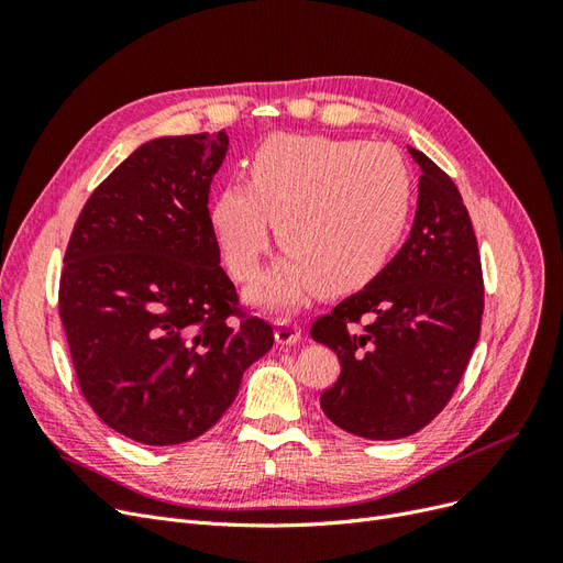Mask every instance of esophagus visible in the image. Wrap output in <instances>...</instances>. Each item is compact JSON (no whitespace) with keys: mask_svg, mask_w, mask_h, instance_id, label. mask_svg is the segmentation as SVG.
I'll return each instance as SVG.
<instances>
[{"mask_svg":"<svg viewBox=\"0 0 563 563\" xmlns=\"http://www.w3.org/2000/svg\"><path fill=\"white\" fill-rule=\"evenodd\" d=\"M300 327L298 323H291V321H277L275 327V340L277 345H296L300 340Z\"/></svg>","mask_w":563,"mask_h":563,"instance_id":"34e87169","label":"esophagus"}]
</instances>
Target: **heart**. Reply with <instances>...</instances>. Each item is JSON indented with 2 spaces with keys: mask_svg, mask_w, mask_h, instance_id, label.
<instances>
[{
  "mask_svg": "<svg viewBox=\"0 0 563 563\" xmlns=\"http://www.w3.org/2000/svg\"><path fill=\"white\" fill-rule=\"evenodd\" d=\"M411 216V174L383 143L277 133L255 150L249 185L232 183L211 207V232L234 279L246 282L269 249L286 253L249 300L288 312L321 294L343 296L376 279Z\"/></svg>",
  "mask_w": 563,
  "mask_h": 563,
  "instance_id": "heart-1",
  "label": "heart"
}]
</instances>
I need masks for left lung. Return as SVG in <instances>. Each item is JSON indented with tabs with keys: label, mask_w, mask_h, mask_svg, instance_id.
Returning a JSON list of instances; mask_svg holds the SVG:
<instances>
[{
	"label": "left lung",
	"mask_w": 563,
	"mask_h": 563,
	"mask_svg": "<svg viewBox=\"0 0 563 563\" xmlns=\"http://www.w3.org/2000/svg\"><path fill=\"white\" fill-rule=\"evenodd\" d=\"M408 152L420 168L411 234L376 279L310 331L340 360L321 411L373 441L411 437L439 416L482 333V261L463 197L430 157Z\"/></svg>",
	"instance_id": "obj_1"
}]
</instances>
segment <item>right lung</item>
<instances>
[{
    "instance_id": "add662e5",
    "label": "right lung",
    "mask_w": 563,
    "mask_h": 563,
    "mask_svg": "<svg viewBox=\"0 0 563 563\" xmlns=\"http://www.w3.org/2000/svg\"><path fill=\"white\" fill-rule=\"evenodd\" d=\"M228 147L225 133L135 147L65 251L60 319L79 387L108 428L145 446L211 430L275 345L269 323L230 321L236 294L207 207Z\"/></svg>"
}]
</instances>
